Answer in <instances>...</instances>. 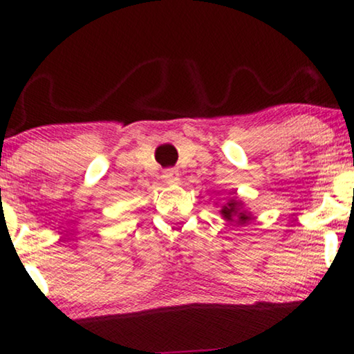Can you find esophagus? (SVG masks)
<instances>
[{
	"instance_id": "obj_1",
	"label": "esophagus",
	"mask_w": 354,
	"mask_h": 354,
	"mask_svg": "<svg viewBox=\"0 0 354 354\" xmlns=\"http://www.w3.org/2000/svg\"><path fill=\"white\" fill-rule=\"evenodd\" d=\"M178 178H180V173H178V169L174 168H167L163 171V180L168 181V183H174L178 181Z\"/></svg>"
}]
</instances>
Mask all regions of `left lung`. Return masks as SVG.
Segmentation results:
<instances>
[{
  "mask_svg": "<svg viewBox=\"0 0 354 354\" xmlns=\"http://www.w3.org/2000/svg\"><path fill=\"white\" fill-rule=\"evenodd\" d=\"M239 202L234 201V199H230L226 204L223 205V209H221V215L225 216L226 220H232L233 218H239V223H246V221L251 218L248 214H244V212H239Z\"/></svg>",
  "mask_w": 354,
  "mask_h": 354,
  "instance_id": "1",
  "label": "left lung"
}]
</instances>
